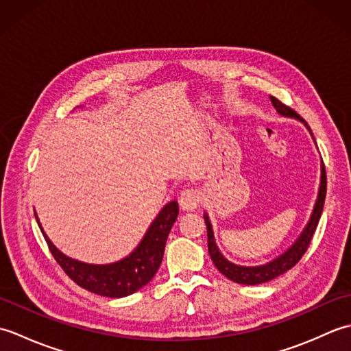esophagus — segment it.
I'll use <instances>...</instances> for the list:
<instances>
[{"instance_id": "34e87169", "label": "esophagus", "mask_w": 351, "mask_h": 351, "mask_svg": "<svg viewBox=\"0 0 351 351\" xmlns=\"http://www.w3.org/2000/svg\"><path fill=\"white\" fill-rule=\"evenodd\" d=\"M200 204V195L199 191L195 189H187L181 193L180 196V206L181 210L185 213L195 211L197 210V206Z\"/></svg>"}]
</instances>
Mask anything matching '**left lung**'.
<instances>
[{
  "label": "left lung",
  "instance_id": "8db88e82",
  "mask_svg": "<svg viewBox=\"0 0 351 351\" xmlns=\"http://www.w3.org/2000/svg\"><path fill=\"white\" fill-rule=\"evenodd\" d=\"M270 101L273 104V107L276 108V111H278L280 116L295 119V121H299L304 126H306V130L309 131L311 137L315 143L314 134H312L309 125L306 123L304 119H302L299 114H297L294 110H291L289 107L283 106L279 99L273 98V96H270ZM324 199H326V169H324V164L322 160L318 193H317L315 204H314V208H312V213L309 215L308 223L304 225L302 232L299 234V237L295 238L294 243L291 244L285 252H282L280 255H278L271 261H268V263L261 264V265H238L235 263H230L229 259L223 256V253L220 252L217 243H215L210 215H208V213H204V220L206 223V234H208V252H210V256L213 259L214 265L217 267V270L221 274H225L228 279H230L232 282H237V283H241V285H259V283H265V282H270L276 278H279L280 274L287 273L297 263H299L300 258L304 255V252H306L308 245L311 243V238H312V235H314L315 229H317L319 217H322Z\"/></svg>",
  "mask_w": 351,
  "mask_h": 351
}]
</instances>
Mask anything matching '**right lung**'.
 Returning <instances> with one entry per match:
<instances>
[{"instance_id": "obj_1", "label": "right lung", "mask_w": 351, "mask_h": 351, "mask_svg": "<svg viewBox=\"0 0 351 351\" xmlns=\"http://www.w3.org/2000/svg\"><path fill=\"white\" fill-rule=\"evenodd\" d=\"M178 214H180V206L176 200H171L156 214L137 247L128 256L110 264H88L64 255L60 249H57L34 213L37 225L49 245V250L64 273L81 288L110 299L131 295L151 282L161 265L167 237L178 219Z\"/></svg>"}]
</instances>
